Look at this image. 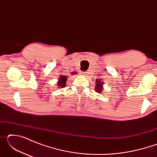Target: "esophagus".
Returning <instances> with one entry per match:
<instances>
[{"label": "esophagus", "instance_id": "esophagus-1", "mask_svg": "<svg viewBox=\"0 0 157 157\" xmlns=\"http://www.w3.org/2000/svg\"><path fill=\"white\" fill-rule=\"evenodd\" d=\"M81 74L83 75H86V72H84V71H81Z\"/></svg>", "mask_w": 157, "mask_h": 157}]
</instances>
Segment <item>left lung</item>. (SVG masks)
<instances>
[{"label": "left lung", "instance_id": "1", "mask_svg": "<svg viewBox=\"0 0 157 157\" xmlns=\"http://www.w3.org/2000/svg\"><path fill=\"white\" fill-rule=\"evenodd\" d=\"M96 82H97L96 86H95V90H96V91L98 92H101V91H102L103 89L102 87L103 82H100V81H98V79H96Z\"/></svg>", "mask_w": 157, "mask_h": 157}]
</instances>
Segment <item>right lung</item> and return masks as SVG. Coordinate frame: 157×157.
<instances>
[{"mask_svg": "<svg viewBox=\"0 0 157 157\" xmlns=\"http://www.w3.org/2000/svg\"><path fill=\"white\" fill-rule=\"evenodd\" d=\"M66 78L65 75H62L61 77L59 82H58V86H61V87L65 86L66 85Z\"/></svg>", "mask_w": 157, "mask_h": 157, "instance_id": "obj_1", "label": "right lung"}]
</instances>
